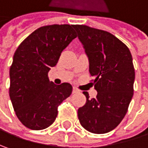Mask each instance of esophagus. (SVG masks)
Segmentation results:
<instances>
[{"label":"esophagus","instance_id":"1","mask_svg":"<svg viewBox=\"0 0 148 148\" xmlns=\"http://www.w3.org/2000/svg\"><path fill=\"white\" fill-rule=\"evenodd\" d=\"M79 90L77 89L76 87H74L73 88V93H79Z\"/></svg>","mask_w":148,"mask_h":148}]
</instances>
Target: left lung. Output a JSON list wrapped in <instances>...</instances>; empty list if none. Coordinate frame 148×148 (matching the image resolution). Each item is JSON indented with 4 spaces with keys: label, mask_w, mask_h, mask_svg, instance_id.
Wrapping results in <instances>:
<instances>
[{
    "label": "left lung",
    "mask_w": 148,
    "mask_h": 148,
    "mask_svg": "<svg viewBox=\"0 0 148 148\" xmlns=\"http://www.w3.org/2000/svg\"><path fill=\"white\" fill-rule=\"evenodd\" d=\"M89 60V72L96 98L78 109L80 125L94 134L113 130L127 113L133 97L135 69L131 53L121 40L107 31L86 25H74Z\"/></svg>",
    "instance_id": "1"
}]
</instances>
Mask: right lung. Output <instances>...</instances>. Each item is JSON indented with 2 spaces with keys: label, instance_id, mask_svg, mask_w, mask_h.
Masks as SVG:
<instances>
[{
  "label": "right lung",
  "instance_id": "1",
  "mask_svg": "<svg viewBox=\"0 0 148 148\" xmlns=\"http://www.w3.org/2000/svg\"><path fill=\"white\" fill-rule=\"evenodd\" d=\"M74 25L43 26L29 34L16 50L10 68L9 96L20 122L40 130L56 119L58 107L73 90L69 83L55 85L48 72L62 51L76 38Z\"/></svg>",
  "mask_w": 148,
  "mask_h": 148
}]
</instances>
